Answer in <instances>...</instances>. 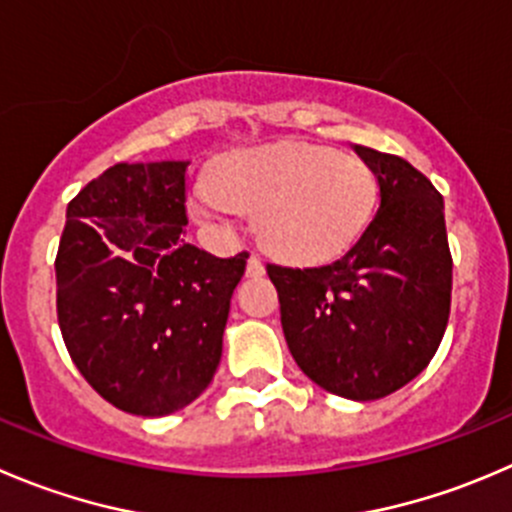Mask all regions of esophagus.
<instances>
[{
    "label": "esophagus",
    "instance_id": "obj_1",
    "mask_svg": "<svg viewBox=\"0 0 512 512\" xmlns=\"http://www.w3.org/2000/svg\"><path fill=\"white\" fill-rule=\"evenodd\" d=\"M265 275V265H262V260L257 255H250V260H247V277H262Z\"/></svg>",
    "mask_w": 512,
    "mask_h": 512
}]
</instances>
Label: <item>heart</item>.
Here are the masks:
<instances>
[{
  "label": "heart",
  "instance_id": "1",
  "mask_svg": "<svg viewBox=\"0 0 512 512\" xmlns=\"http://www.w3.org/2000/svg\"><path fill=\"white\" fill-rule=\"evenodd\" d=\"M375 177L362 160L327 147L282 142L227 155L200 185L195 212H255V232L270 255L292 265L335 260L365 230L375 207Z\"/></svg>",
  "mask_w": 512,
  "mask_h": 512
}]
</instances>
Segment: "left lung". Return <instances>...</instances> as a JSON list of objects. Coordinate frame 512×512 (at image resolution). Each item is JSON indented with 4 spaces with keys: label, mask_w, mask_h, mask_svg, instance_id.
<instances>
[{
    "label": "left lung",
    "mask_w": 512,
    "mask_h": 512,
    "mask_svg": "<svg viewBox=\"0 0 512 512\" xmlns=\"http://www.w3.org/2000/svg\"><path fill=\"white\" fill-rule=\"evenodd\" d=\"M355 152L380 187L360 240L330 265H267V275L300 370L327 393L365 403L433 360L448 327L453 257L433 182L403 157Z\"/></svg>",
    "instance_id": "8db88e82"
}]
</instances>
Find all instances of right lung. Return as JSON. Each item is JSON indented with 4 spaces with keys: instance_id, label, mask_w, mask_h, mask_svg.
I'll return each mask as SVG.
<instances>
[{
    "instance_id": "obj_1",
    "label": "right lung",
    "mask_w": 512,
    "mask_h": 512,
    "mask_svg": "<svg viewBox=\"0 0 512 512\" xmlns=\"http://www.w3.org/2000/svg\"><path fill=\"white\" fill-rule=\"evenodd\" d=\"M190 162H119L67 205L57 320L69 357L107 403L162 418L200 398L222 357L247 252L185 240Z\"/></svg>"
}]
</instances>
